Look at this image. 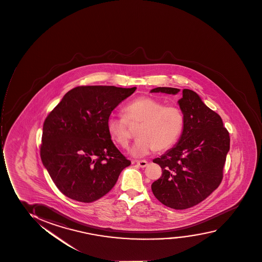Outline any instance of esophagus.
Instances as JSON below:
<instances>
[{
	"label": "esophagus",
	"instance_id": "esophagus-1",
	"mask_svg": "<svg viewBox=\"0 0 262 262\" xmlns=\"http://www.w3.org/2000/svg\"><path fill=\"white\" fill-rule=\"evenodd\" d=\"M137 164L141 168H145L148 165V162L146 160L137 161Z\"/></svg>",
	"mask_w": 262,
	"mask_h": 262
}]
</instances>
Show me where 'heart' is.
Wrapping results in <instances>:
<instances>
[{
    "label": "heart",
    "instance_id": "heart-1",
    "mask_svg": "<svg viewBox=\"0 0 262 262\" xmlns=\"http://www.w3.org/2000/svg\"><path fill=\"white\" fill-rule=\"evenodd\" d=\"M141 124L139 138L130 148L136 158H143L154 150L164 151L178 142L183 132L184 114L176 104L142 96L126 104L123 115H111L106 122L108 135L118 145L126 148L132 137L130 125Z\"/></svg>",
    "mask_w": 262,
    "mask_h": 262
}]
</instances>
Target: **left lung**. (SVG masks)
I'll return each mask as SVG.
<instances>
[{"label":"left lung","mask_w":262,"mask_h":262,"mask_svg":"<svg viewBox=\"0 0 262 262\" xmlns=\"http://www.w3.org/2000/svg\"><path fill=\"white\" fill-rule=\"evenodd\" d=\"M180 89L158 87L150 92L177 94ZM179 104L184 129L177 145L154 163L162 176L151 185L155 197L174 209L197 205L217 188L224 176L230 135L219 114L208 108L196 92L182 91Z\"/></svg>","instance_id":"left-lung-1"}]
</instances>
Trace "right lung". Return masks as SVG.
<instances>
[{
    "label": "right lung",
    "mask_w": 262,
    "mask_h": 262,
    "mask_svg": "<svg viewBox=\"0 0 262 262\" xmlns=\"http://www.w3.org/2000/svg\"><path fill=\"white\" fill-rule=\"evenodd\" d=\"M136 87L78 86L67 92L43 125L40 158L58 189L77 202H95L131 164L114 145L106 122Z\"/></svg>",
    "instance_id": "add662e5"
}]
</instances>
